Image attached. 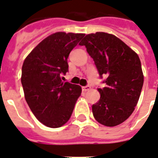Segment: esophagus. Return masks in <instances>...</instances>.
<instances>
[{
    "instance_id": "obj_1",
    "label": "esophagus",
    "mask_w": 158,
    "mask_h": 158,
    "mask_svg": "<svg viewBox=\"0 0 158 158\" xmlns=\"http://www.w3.org/2000/svg\"><path fill=\"white\" fill-rule=\"evenodd\" d=\"M90 89H91V86L90 85H87V86H85V87H83V91H89Z\"/></svg>"
}]
</instances>
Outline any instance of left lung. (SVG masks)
I'll return each instance as SVG.
<instances>
[{"mask_svg": "<svg viewBox=\"0 0 158 158\" xmlns=\"http://www.w3.org/2000/svg\"><path fill=\"white\" fill-rule=\"evenodd\" d=\"M85 46L93 59L105 87L98 88L100 99L92 105L99 123L116 126L131 116L140 98L144 83L141 63L136 53L113 34L104 32L86 35Z\"/></svg>", "mask_w": 158, "mask_h": 158, "instance_id": "left-lung-1", "label": "left lung"}]
</instances>
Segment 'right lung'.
Returning a JSON list of instances; mask_svg holds the SVG:
<instances>
[{"label": "right lung", "instance_id": "right-lung-1", "mask_svg": "<svg viewBox=\"0 0 158 158\" xmlns=\"http://www.w3.org/2000/svg\"><path fill=\"white\" fill-rule=\"evenodd\" d=\"M83 34L57 32L32 50L22 65V84L30 110L41 123L59 128L69 120L81 87L63 82L67 59Z\"/></svg>", "mask_w": 158, "mask_h": 158}]
</instances>
